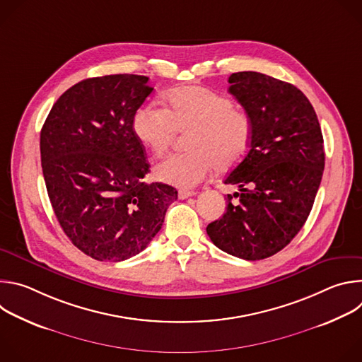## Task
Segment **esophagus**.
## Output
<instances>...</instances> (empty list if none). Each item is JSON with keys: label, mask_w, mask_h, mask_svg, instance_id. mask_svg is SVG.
I'll list each match as a JSON object with an SVG mask.
<instances>
[{"label": "esophagus", "mask_w": 362, "mask_h": 362, "mask_svg": "<svg viewBox=\"0 0 362 362\" xmlns=\"http://www.w3.org/2000/svg\"><path fill=\"white\" fill-rule=\"evenodd\" d=\"M194 194H196V192H193V190H180L179 192V199H187V197L194 196Z\"/></svg>", "instance_id": "34e87169"}]
</instances>
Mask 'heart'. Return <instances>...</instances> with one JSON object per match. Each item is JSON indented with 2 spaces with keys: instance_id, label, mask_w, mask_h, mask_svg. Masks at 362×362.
Masks as SVG:
<instances>
[{
  "instance_id": "b5f03b06",
  "label": "heart",
  "mask_w": 362,
  "mask_h": 362,
  "mask_svg": "<svg viewBox=\"0 0 362 362\" xmlns=\"http://www.w3.org/2000/svg\"><path fill=\"white\" fill-rule=\"evenodd\" d=\"M166 109L140 107L133 117L137 140L154 156H163L177 132H189L186 153L163 160L154 175L168 185L190 189L208 179L218 168L236 166L249 150L250 117L235 109L230 97L200 86L177 87L165 97Z\"/></svg>"
}]
</instances>
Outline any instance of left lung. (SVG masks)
I'll return each mask as SVG.
<instances>
[{
  "instance_id": "8db88e82",
  "label": "left lung",
  "mask_w": 362,
  "mask_h": 362,
  "mask_svg": "<svg viewBox=\"0 0 362 362\" xmlns=\"http://www.w3.org/2000/svg\"><path fill=\"white\" fill-rule=\"evenodd\" d=\"M229 93L252 122L250 148L228 175L238 186L223 216L206 228L223 252L259 261L302 229L321 185L325 151L317 113L295 86L256 71L229 77Z\"/></svg>"
}]
</instances>
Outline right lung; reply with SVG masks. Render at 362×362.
<instances>
[{"mask_svg":"<svg viewBox=\"0 0 362 362\" xmlns=\"http://www.w3.org/2000/svg\"><path fill=\"white\" fill-rule=\"evenodd\" d=\"M148 77L83 80L54 103L40 134L41 168L60 226L81 252L120 262L162 229L177 190L146 183L144 146L133 117L153 91Z\"/></svg>","mask_w":362,"mask_h":362,"instance_id":"obj_1","label":"right lung"}]
</instances>
